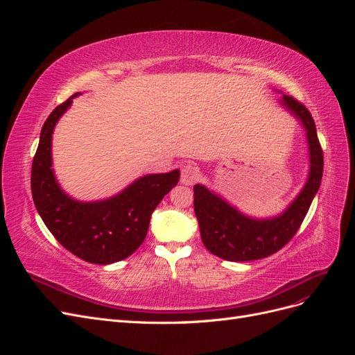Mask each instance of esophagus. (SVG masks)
<instances>
[{"instance_id": "34e87169", "label": "esophagus", "mask_w": 355, "mask_h": 355, "mask_svg": "<svg viewBox=\"0 0 355 355\" xmlns=\"http://www.w3.org/2000/svg\"><path fill=\"white\" fill-rule=\"evenodd\" d=\"M198 179V167L192 163H187L180 167V184L192 185Z\"/></svg>"}]
</instances>
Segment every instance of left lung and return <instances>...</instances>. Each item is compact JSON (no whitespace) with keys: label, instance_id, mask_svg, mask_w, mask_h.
Segmentation results:
<instances>
[{"label":"left lung","instance_id":"8db88e82","mask_svg":"<svg viewBox=\"0 0 355 355\" xmlns=\"http://www.w3.org/2000/svg\"><path fill=\"white\" fill-rule=\"evenodd\" d=\"M280 103L302 123L309 146L306 184L282 214L271 219L249 218L206 187H194V210L201 240L210 253L225 261L263 259L283 249L297 232L320 188L324 159L313 115L292 96L284 94Z\"/></svg>","mask_w":355,"mask_h":355}]
</instances>
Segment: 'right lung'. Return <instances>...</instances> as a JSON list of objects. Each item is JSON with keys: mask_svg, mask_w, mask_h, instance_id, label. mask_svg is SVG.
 Instances as JSON below:
<instances>
[{"mask_svg": "<svg viewBox=\"0 0 355 355\" xmlns=\"http://www.w3.org/2000/svg\"><path fill=\"white\" fill-rule=\"evenodd\" d=\"M78 94L56 106L41 128L31 191L42 222L67 250L85 262L108 265L125 259L144 243L153 211L176 187L180 171L146 175L102 201L83 202L67 196L51 168V135Z\"/></svg>", "mask_w": 355, "mask_h": 355, "instance_id": "add662e5", "label": "right lung"}]
</instances>
